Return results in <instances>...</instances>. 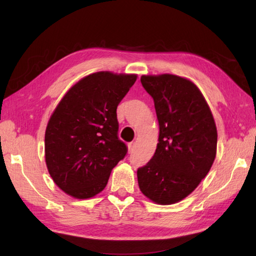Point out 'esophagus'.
<instances>
[{
	"label": "esophagus",
	"mask_w": 256,
	"mask_h": 256,
	"mask_svg": "<svg viewBox=\"0 0 256 256\" xmlns=\"http://www.w3.org/2000/svg\"><path fill=\"white\" fill-rule=\"evenodd\" d=\"M135 142H131V143H128V150H134V148H135Z\"/></svg>",
	"instance_id": "1"
}]
</instances>
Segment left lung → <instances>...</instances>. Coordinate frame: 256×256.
<instances>
[{"mask_svg": "<svg viewBox=\"0 0 256 256\" xmlns=\"http://www.w3.org/2000/svg\"><path fill=\"white\" fill-rule=\"evenodd\" d=\"M160 123L154 156L138 170L140 192L172 204L197 188L214 164L216 128L204 98L192 81L175 74L142 76Z\"/></svg>", "mask_w": 256, "mask_h": 256, "instance_id": "left-lung-1", "label": "left lung"}]
</instances>
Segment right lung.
<instances>
[{
    "mask_svg": "<svg viewBox=\"0 0 256 256\" xmlns=\"http://www.w3.org/2000/svg\"><path fill=\"white\" fill-rule=\"evenodd\" d=\"M135 81V74L96 72L59 102L46 128L45 158L64 192L79 199L94 197L128 154L126 144L118 138L116 108Z\"/></svg>",
    "mask_w": 256,
    "mask_h": 256,
    "instance_id": "1",
    "label": "right lung"
}]
</instances>
